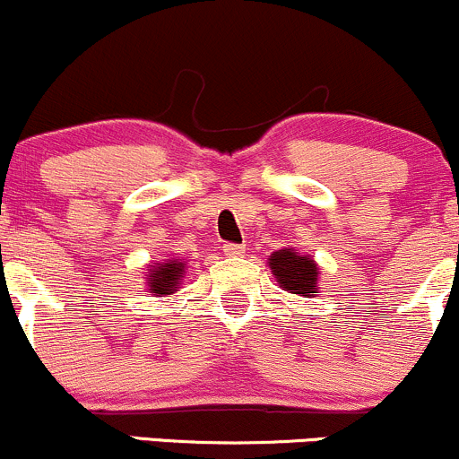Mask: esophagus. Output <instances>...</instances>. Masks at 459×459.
Returning a JSON list of instances; mask_svg holds the SVG:
<instances>
[{"label": "esophagus", "instance_id": "34e87169", "mask_svg": "<svg viewBox=\"0 0 459 459\" xmlns=\"http://www.w3.org/2000/svg\"><path fill=\"white\" fill-rule=\"evenodd\" d=\"M223 254L230 255V258H240V255H245V245L225 243L223 245Z\"/></svg>", "mask_w": 459, "mask_h": 459}]
</instances>
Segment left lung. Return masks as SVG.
<instances>
[{"label":"left lung","instance_id":"8db88e82","mask_svg":"<svg viewBox=\"0 0 459 459\" xmlns=\"http://www.w3.org/2000/svg\"><path fill=\"white\" fill-rule=\"evenodd\" d=\"M275 282L284 290L302 298H315L319 293V267L308 254H299L298 249L284 247L273 251L267 260Z\"/></svg>","mask_w":459,"mask_h":459}]
</instances>
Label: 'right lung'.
<instances>
[{"label": "right lung", "instance_id": "right-lung-1", "mask_svg": "<svg viewBox=\"0 0 459 459\" xmlns=\"http://www.w3.org/2000/svg\"><path fill=\"white\" fill-rule=\"evenodd\" d=\"M186 275V260L169 258L164 263L149 264L146 287L152 298H169L177 289H181V280Z\"/></svg>", "mask_w": 459, "mask_h": 459}]
</instances>
